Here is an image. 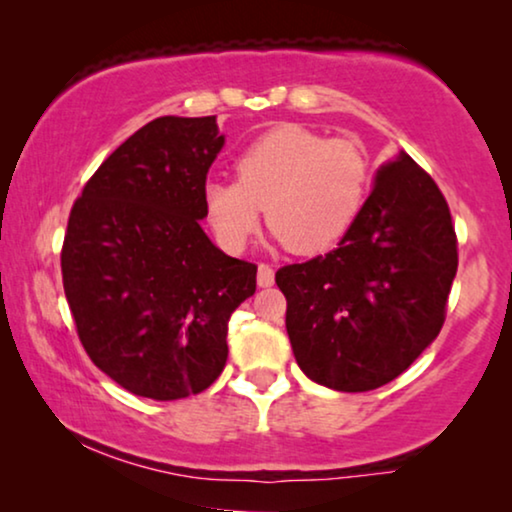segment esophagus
<instances>
[{"mask_svg": "<svg viewBox=\"0 0 512 512\" xmlns=\"http://www.w3.org/2000/svg\"><path fill=\"white\" fill-rule=\"evenodd\" d=\"M256 282L258 286H263V289H268V286L275 284V270H272L268 263H261L256 272Z\"/></svg>", "mask_w": 512, "mask_h": 512, "instance_id": "1", "label": "esophagus"}]
</instances>
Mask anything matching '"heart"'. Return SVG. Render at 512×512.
<instances>
[{
    "label": "heart",
    "instance_id": "1",
    "mask_svg": "<svg viewBox=\"0 0 512 512\" xmlns=\"http://www.w3.org/2000/svg\"><path fill=\"white\" fill-rule=\"evenodd\" d=\"M237 181H209L205 212L226 251H242L261 228L263 209L279 240L296 254L333 249L366 205L370 158L354 137H326L279 125L235 160Z\"/></svg>",
    "mask_w": 512,
    "mask_h": 512
}]
</instances>
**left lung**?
Returning a JSON list of instances; mask_svg holds the SVG:
<instances>
[{
	"instance_id": "obj_1",
	"label": "left lung",
	"mask_w": 512,
	"mask_h": 512,
	"mask_svg": "<svg viewBox=\"0 0 512 512\" xmlns=\"http://www.w3.org/2000/svg\"><path fill=\"white\" fill-rule=\"evenodd\" d=\"M457 263L445 195L398 153L338 249L277 270L300 370L335 391L396 380L438 338Z\"/></svg>"
}]
</instances>
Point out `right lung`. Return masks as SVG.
<instances>
[{"mask_svg": "<svg viewBox=\"0 0 512 512\" xmlns=\"http://www.w3.org/2000/svg\"><path fill=\"white\" fill-rule=\"evenodd\" d=\"M226 139L216 116H160L83 186L62 242V286L90 361L130 394H200L228 359V319L256 291V265L200 228Z\"/></svg>", "mask_w": 512, "mask_h": 512, "instance_id": "obj_1", "label": "right lung"}]
</instances>
